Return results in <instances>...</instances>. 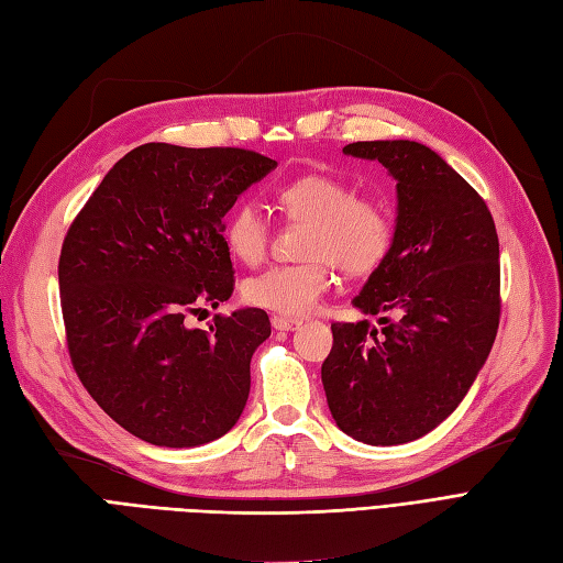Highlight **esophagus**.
<instances>
[{
	"mask_svg": "<svg viewBox=\"0 0 563 563\" xmlns=\"http://www.w3.org/2000/svg\"><path fill=\"white\" fill-rule=\"evenodd\" d=\"M300 327H302L300 319L279 317V314L272 317V329H277V331H296V329H300Z\"/></svg>",
	"mask_w": 563,
	"mask_h": 563,
	"instance_id": "esophagus-1",
	"label": "esophagus"
}]
</instances>
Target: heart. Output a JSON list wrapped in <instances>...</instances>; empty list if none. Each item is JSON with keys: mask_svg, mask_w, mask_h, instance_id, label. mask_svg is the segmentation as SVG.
<instances>
[{"mask_svg": "<svg viewBox=\"0 0 563 563\" xmlns=\"http://www.w3.org/2000/svg\"><path fill=\"white\" fill-rule=\"evenodd\" d=\"M279 209L312 223L305 242L310 261L275 265L244 282L242 294L255 308L288 317H302L317 308L333 284L331 267L352 277L376 272L395 242V223L383 203L356 195L345 180L308 174L286 183L277 192ZM223 236L236 261L255 265L269 242V223L255 201H240L228 213Z\"/></svg>", "mask_w": 563, "mask_h": 563, "instance_id": "heart-1", "label": "heart"}]
</instances>
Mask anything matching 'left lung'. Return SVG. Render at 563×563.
Returning a JSON list of instances; mask_svg holds the SVG:
<instances>
[{
  "label": "left lung",
  "instance_id": "obj_1",
  "mask_svg": "<svg viewBox=\"0 0 563 563\" xmlns=\"http://www.w3.org/2000/svg\"><path fill=\"white\" fill-rule=\"evenodd\" d=\"M397 180L385 263L352 300L368 321L331 323L321 383L335 424L371 446H397L444 422L488 360L500 321V246L486 201L416 141L343 147Z\"/></svg>",
  "mask_w": 563,
  "mask_h": 563
}]
</instances>
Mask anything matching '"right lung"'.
Returning <instances> with one entry per match:
<instances>
[{
	"label": "right lung",
	"instance_id": "add662e5",
	"mask_svg": "<svg viewBox=\"0 0 563 563\" xmlns=\"http://www.w3.org/2000/svg\"><path fill=\"white\" fill-rule=\"evenodd\" d=\"M272 168L251 150L145 143L110 168L67 230L58 284L73 366L147 444H209L244 411L267 314H216L209 331L190 314L232 296L223 218Z\"/></svg>",
	"mask_w": 563,
	"mask_h": 563
}]
</instances>
